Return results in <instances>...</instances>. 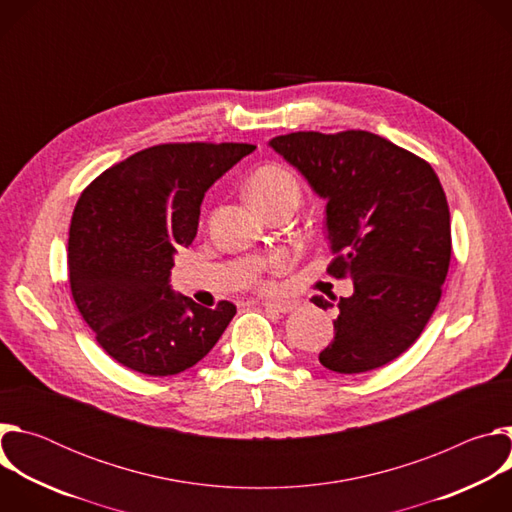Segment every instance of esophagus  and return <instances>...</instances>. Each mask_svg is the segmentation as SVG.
Listing matches in <instances>:
<instances>
[{
    "label": "esophagus",
    "instance_id": "esophagus-1",
    "mask_svg": "<svg viewBox=\"0 0 512 512\" xmlns=\"http://www.w3.org/2000/svg\"><path fill=\"white\" fill-rule=\"evenodd\" d=\"M263 306L267 310H273V312L289 314V312H294L300 306V302H296V300H267V302H263Z\"/></svg>",
    "mask_w": 512,
    "mask_h": 512
}]
</instances>
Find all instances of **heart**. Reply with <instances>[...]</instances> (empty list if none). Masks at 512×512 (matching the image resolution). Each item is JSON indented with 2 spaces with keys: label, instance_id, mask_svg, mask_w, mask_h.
Returning <instances> with one entry per match:
<instances>
[{
  "label": "heart",
  "instance_id": "1",
  "mask_svg": "<svg viewBox=\"0 0 512 512\" xmlns=\"http://www.w3.org/2000/svg\"><path fill=\"white\" fill-rule=\"evenodd\" d=\"M247 190H249L251 200L259 208L269 206L279 200L300 202V196H302L300 180L296 178L294 172L281 164H265V166L257 168L247 182ZM281 267H285V259L277 257L275 269H281Z\"/></svg>",
  "mask_w": 512,
  "mask_h": 512
}]
</instances>
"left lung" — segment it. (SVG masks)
I'll list each match as a JSON object with an SVG mask.
<instances>
[{"mask_svg":"<svg viewBox=\"0 0 512 512\" xmlns=\"http://www.w3.org/2000/svg\"><path fill=\"white\" fill-rule=\"evenodd\" d=\"M269 143L328 200L326 271L354 283L338 300L320 362L342 375L379 369L421 336L442 298L452 229L440 178L423 158L362 129L296 131ZM312 302L330 306L322 296Z\"/></svg>","mask_w":512,"mask_h":512,"instance_id":"obj_1","label":"left lung"}]
</instances>
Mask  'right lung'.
Masks as SVG:
<instances>
[{
  "label": "right lung",
  "mask_w": 512,
  "mask_h": 512,
  "mask_svg": "<svg viewBox=\"0 0 512 512\" xmlns=\"http://www.w3.org/2000/svg\"><path fill=\"white\" fill-rule=\"evenodd\" d=\"M255 150L251 143H160L97 176L68 233V281L99 346L123 367L178 375L218 342L237 306L204 308L176 296L168 277L192 245L204 192Z\"/></svg>",
  "instance_id": "right-lung-1"
}]
</instances>
